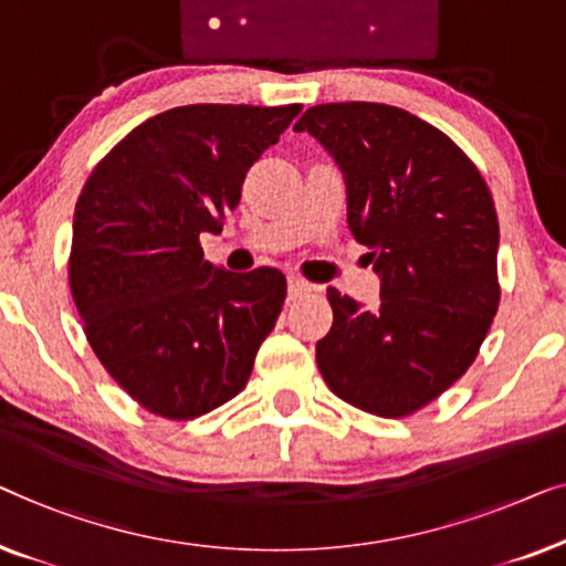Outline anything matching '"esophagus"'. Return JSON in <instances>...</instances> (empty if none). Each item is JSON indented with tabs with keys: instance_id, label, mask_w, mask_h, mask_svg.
<instances>
[{
	"instance_id": "esophagus-1",
	"label": "esophagus",
	"mask_w": 566,
	"mask_h": 566,
	"mask_svg": "<svg viewBox=\"0 0 566 566\" xmlns=\"http://www.w3.org/2000/svg\"><path fill=\"white\" fill-rule=\"evenodd\" d=\"M286 286H290V297L292 300H297V297H302V294L313 292V284L300 280V276H290V284H286Z\"/></svg>"
}]
</instances>
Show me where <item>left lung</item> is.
I'll use <instances>...</instances> for the list:
<instances>
[{"label":"left lung","mask_w":566,"mask_h":566,"mask_svg":"<svg viewBox=\"0 0 566 566\" xmlns=\"http://www.w3.org/2000/svg\"><path fill=\"white\" fill-rule=\"evenodd\" d=\"M346 179L348 228L369 249L381 302L328 286L315 359L333 395L379 418L426 408L480 354L500 305L497 212L472 158L392 105L331 102L300 117Z\"/></svg>","instance_id":"left-lung-1"}]
</instances>
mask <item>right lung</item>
<instances>
[{
	"instance_id": "add662e5",
	"label": "right lung",
	"mask_w": 566,
	"mask_h": 566,
	"mask_svg": "<svg viewBox=\"0 0 566 566\" xmlns=\"http://www.w3.org/2000/svg\"><path fill=\"white\" fill-rule=\"evenodd\" d=\"M302 105H187L133 127L84 181L69 284L92 352L140 408L192 420L245 387L286 297L280 269L226 272L220 233L253 161Z\"/></svg>"
}]
</instances>
